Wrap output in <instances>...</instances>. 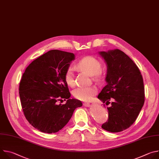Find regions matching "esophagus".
Masks as SVG:
<instances>
[{
  "instance_id": "34e87169",
  "label": "esophagus",
  "mask_w": 159,
  "mask_h": 159,
  "mask_svg": "<svg viewBox=\"0 0 159 159\" xmlns=\"http://www.w3.org/2000/svg\"><path fill=\"white\" fill-rule=\"evenodd\" d=\"M83 105L85 106V107H89L90 106V104L89 102H84L83 103Z\"/></svg>"
}]
</instances>
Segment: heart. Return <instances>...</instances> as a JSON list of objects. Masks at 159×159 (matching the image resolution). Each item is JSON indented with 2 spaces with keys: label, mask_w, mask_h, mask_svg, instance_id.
<instances>
[{
  "label": "heart",
  "mask_w": 159,
  "mask_h": 159,
  "mask_svg": "<svg viewBox=\"0 0 159 159\" xmlns=\"http://www.w3.org/2000/svg\"><path fill=\"white\" fill-rule=\"evenodd\" d=\"M101 66V61L93 56L85 57L80 59L76 64V67L78 69L93 76V80L98 82H101L104 76ZM64 79L67 85L70 87L75 85L74 72L72 68H69L66 70ZM97 88L95 86L79 87L74 90L72 94L75 98L80 101H87L93 98L97 93Z\"/></svg>",
  "instance_id": "obj_1"
}]
</instances>
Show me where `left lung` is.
Instances as JSON below:
<instances>
[{"instance_id": "obj_1", "label": "left lung", "mask_w": 159, "mask_h": 159, "mask_svg": "<svg viewBox=\"0 0 159 159\" xmlns=\"http://www.w3.org/2000/svg\"><path fill=\"white\" fill-rule=\"evenodd\" d=\"M99 53L107 65V84L98 98L106 105L113 101L107 107V121L101 127L110 132H120L133 124L143 106V77L137 65L123 52L116 49Z\"/></svg>"}]
</instances>
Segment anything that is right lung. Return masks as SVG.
<instances>
[{"label":"right lung","instance_id":"obj_1","mask_svg":"<svg viewBox=\"0 0 159 159\" xmlns=\"http://www.w3.org/2000/svg\"><path fill=\"white\" fill-rule=\"evenodd\" d=\"M74 58L72 53L50 50L33 60L22 76L19 93L22 111L28 122L41 132H58L82 106L80 101L70 99L64 79ZM63 99L66 103L58 105Z\"/></svg>","mask_w":159,"mask_h":159}]
</instances>
